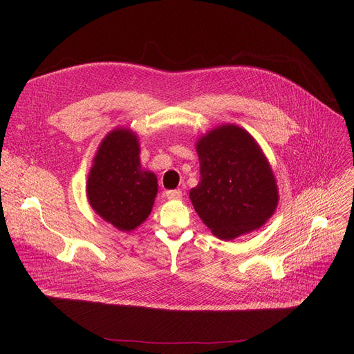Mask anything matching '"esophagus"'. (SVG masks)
Wrapping results in <instances>:
<instances>
[{
  "label": "esophagus",
  "instance_id": "esophagus-1",
  "mask_svg": "<svg viewBox=\"0 0 354 354\" xmlns=\"http://www.w3.org/2000/svg\"><path fill=\"white\" fill-rule=\"evenodd\" d=\"M166 198L171 201H178L182 198V192L180 189H174V191H166Z\"/></svg>",
  "mask_w": 354,
  "mask_h": 354
}]
</instances>
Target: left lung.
Returning a JSON list of instances; mask_svg holds the SVG:
<instances>
[{
	"instance_id": "obj_1",
	"label": "left lung",
	"mask_w": 354,
	"mask_h": 354,
	"mask_svg": "<svg viewBox=\"0 0 354 354\" xmlns=\"http://www.w3.org/2000/svg\"><path fill=\"white\" fill-rule=\"evenodd\" d=\"M195 147L201 178L189 199L203 224L224 241L261 228L280 199L261 146L245 129L227 123L208 130Z\"/></svg>"
}]
</instances>
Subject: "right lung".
<instances>
[{"label": "right lung", "instance_id": "obj_1", "mask_svg": "<svg viewBox=\"0 0 354 354\" xmlns=\"http://www.w3.org/2000/svg\"><path fill=\"white\" fill-rule=\"evenodd\" d=\"M140 143L130 127H116L103 138L86 182L90 207L122 232L136 230L151 215L158 178L140 165Z\"/></svg>", "mask_w": 354, "mask_h": 354}]
</instances>
